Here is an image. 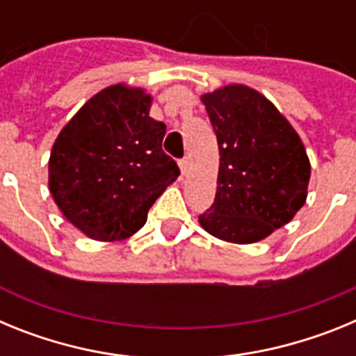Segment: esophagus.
<instances>
[{"instance_id":"esophagus-1","label":"esophagus","mask_w":356,"mask_h":356,"mask_svg":"<svg viewBox=\"0 0 356 356\" xmlns=\"http://www.w3.org/2000/svg\"><path fill=\"white\" fill-rule=\"evenodd\" d=\"M178 165H180V171H181V175H185V172H187V168H188V162H187V159H180V160H178Z\"/></svg>"}]
</instances>
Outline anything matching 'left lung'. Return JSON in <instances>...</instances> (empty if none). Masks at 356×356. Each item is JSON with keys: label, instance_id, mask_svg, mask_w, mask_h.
<instances>
[{"label": "left lung", "instance_id": "1", "mask_svg": "<svg viewBox=\"0 0 356 356\" xmlns=\"http://www.w3.org/2000/svg\"><path fill=\"white\" fill-rule=\"evenodd\" d=\"M219 146L212 207L200 216L213 237L251 244L305 205L310 162L303 143L262 94L228 85L201 97Z\"/></svg>", "mask_w": 356, "mask_h": 356}]
</instances>
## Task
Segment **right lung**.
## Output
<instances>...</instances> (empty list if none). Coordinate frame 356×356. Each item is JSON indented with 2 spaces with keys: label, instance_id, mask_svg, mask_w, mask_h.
Segmentation results:
<instances>
[{
  "label": "right lung",
  "instance_id": "1",
  "mask_svg": "<svg viewBox=\"0 0 356 356\" xmlns=\"http://www.w3.org/2000/svg\"><path fill=\"white\" fill-rule=\"evenodd\" d=\"M151 97L112 85L85 103L56 137L49 191L69 222L96 241H121L178 178L165 155V124L149 118Z\"/></svg>",
  "mask_w": 356,
  "mask_h": 356
}]
</instances>
